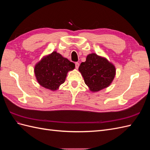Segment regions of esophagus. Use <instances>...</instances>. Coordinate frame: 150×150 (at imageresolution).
Returning a JSON list of instances; mask_svg holds the SVG:
<instances>
[{
	"label": "esophagus",
	"instance_id": "34e87169",
	"mask_svg": "<svg viewBox=\"0 0 150 150\" xmlns=\"http://www.w3.org/2000/svg\"><path fill=\"white\" fill-rule=\"evenodd\" d=\"M79 66V63H78V62H76V63H75V67H76V69H78Z\"/></svg>",
	"mask_w": 150,
	"mask_h": 150
}]
</instances>
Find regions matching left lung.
I'll use <instances>...</instances> for the list:
<instances>
[{"mask_svg": "<svg viewBox=\"0 0 150 150\" xmlns=\"http://www.w3.org/2000/svg\"><path fill=\"white\" fill-rule=\"evenodd\" d=\"M79 71L90 91L97 92L106 88L112 82L116 68L106 58L96 54H89L85 62H81Z\"/></svg>", "mask_w": 150, "mask_h": 150, "instance_id": "left-lung-1", "label": "left lung"}]
</instances>
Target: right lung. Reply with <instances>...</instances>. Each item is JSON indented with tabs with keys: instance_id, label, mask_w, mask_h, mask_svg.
<instances>
[{
	"instance_id": "right-lung-1",
	"label": "right lung",
	"mask_w": 150,
	"mask_h": 150,
	"mask_svg": "<svg viewBox=\"0 0 150 150\" xmlns=\"http://www.w3.org/2000/svg\"><path fill=\"white\" fill-rule=\"evenodd\" d=\"M74 68V63L54 51L43 57L35 64L34 74L40 86L49 90L56 91L64 83L67 72Z\"/></svg>"
}]
</instances>
